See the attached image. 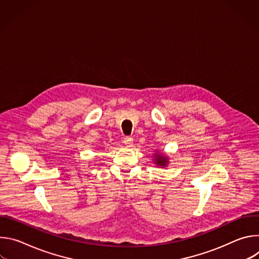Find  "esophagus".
<instances>
[{"label":"esophagus","mask_w":259,"mask_h":259,"mask_svg":"<svg viewBox=\"0 0 259 259\" xmlns=\"http://www.w3.org/2000/svg\"><path fill=\"white\" fill-rule=\"evenodd\" d=\"M123 143H124L126 146L130 147V146H132V144H133V138H132V137H129V136H126V137L123 139Z\"/></svg>","instance_id":"obj_1"}]
</instances>
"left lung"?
<instances>
[{
    "label": "left lung",
    "mask_w": 259,
    "mask_h": 259,
    "mask_svg": "<svg viewBox=\"0 0 259 259\" xmlns=\"http://www.w3.org/2000/svg\"><path fill=\"white\" fill-rule=\"evenodd\" d=\"M154 164H156L157 167H167L169 164V158L168 156H165L164 153H160V151L156 150L154 154Z\"/></svg>",
    "instance_id": "obj_1"
}]
</instances>
